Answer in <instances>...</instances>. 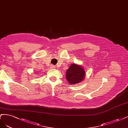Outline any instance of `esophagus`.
<instances>
[{
    "mask_svg": "<svg viewBox=\"0 0 128 128\" xmlns=\"http://www.w3.org/2000/svg\"><path fill=\"white\" fill-rule=\"evenodd\" d=\"M55 66L54 65H51V66H50V68H55Z\"/></svg>",
    "mask_w": 128,
    "mask_h": 128,
    "instance_id": "esophagus-1",
    "label": "esophagus"
}]
</instances>
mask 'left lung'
<instances>
[{
	"label": "left lung",
	"instance_id": "left-lung-1",
	"mask_svg": "<svg viewBox=\"0 0 128 128\" xmlns=\"http://www.w3.org/2000/svg\"><path fill=\"white\" fill-rule=\"evenodd\" d=\"M66 79L70 84H76L84 80L86 72L82 66L72 64L70 66L66 72Z\"/></svg>",
	"mask_w": 128,
	"mask_h": 128
}]
</instances>
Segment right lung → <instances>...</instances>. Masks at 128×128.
Segmentation results:
<instances>
[{
    "mask_svg": "<svg viewBox=\"0 0 128 128\" xmlns=\"http://www.w3.org/2000/svg\"><path fill=\"white\" fill-rule=\"evenodd\" d=\"M35 73H36V72H35ZM37 73H38V72H37Z\"/></svg>",
    "mask_w": 128,
    "mask_h": 128,
    "instance_id": "1",
    "label": "right lung"
}]
</instances>
